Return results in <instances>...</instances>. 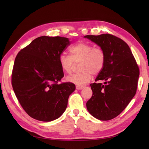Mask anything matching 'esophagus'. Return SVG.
Returning <instances> with one entry per match:
<instances>
[{
    "label": "esophagus",
    "instance_id": "34e87169",
    "mask_svg": "<svg viewBox=\"0 0 149 149\" xmlns=\"http://www.w3.org/2000/svg\"><path fill=\"white\" fill-rule=\"evenodd\" d=\"M84 86H81V85H76V89H78V90H79V89H83V88H84Z\"/></svg>",
    "mask_w": 149,
    "mask_h": 149
}]
</instances>
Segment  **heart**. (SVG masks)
<instances>
[{
  "mask_svg": "<svg viewBox=\"0 0 149 149\" xmlns=\"http://www.w3.org/2000/svg\"><path fill=\"white\" fill-rule=\"evenodd\" d=\"M70 56L62 54L59 57V63L61 70L67 74L71 73L75 63L81 61L79 69L81 70L68 76V81L77 85L88 83L93 74H97L105 64L106 55L101 47H94L92 44L79 42L69 48Z\"/></svg>",
  "mask_w": 149,
  "mask_h": 149,
  "instance_id": "1",
  "label": "heart"
}]
</instances>
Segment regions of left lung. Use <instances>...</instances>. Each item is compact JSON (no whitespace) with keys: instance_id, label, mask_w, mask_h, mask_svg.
I'll use <instances>...</instances> for the list:
<instances>
[{"instance_id":"obj_1","label":"left lung","mask_w":149,"mask_h":149,"mask_svg":"<svg viewBox=\"0 0 149 149\" xmlns=\"http://www.w3.org/2000/svg\"><path fill=\"white\" fill-rule=\"evenodd\" d=\"M102 48L106 61L95 81L104 80V84L94 83L93 95L86 102L89 112L101 120L115 118L123 112L136 93L139 68L128 45L109 33L86 35Z\"/></svg>"}]
</instances>
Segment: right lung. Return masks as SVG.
<instances>
[{
    "label": "right lung",
    "mask_w": 149,
    "mask_h": 149,
    "mask_svg": "<svg viewBox=\"0 0 149 149\" xmlns=\"http://www.w3.org/2000/svg\"><path fill=\"white\" fill-rule=\"evenodd\" d=\"M69 39L42 36L18 53L12 74V85L18 101L31 118L55 120L63 114L75 85L58 84L64 76L59 57L70 45Z\"/></svg>",
    "instance_id": "obj_1"
}]
</instances>
